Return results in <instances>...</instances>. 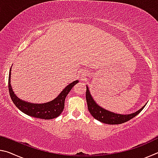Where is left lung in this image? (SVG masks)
Here are the masks:
<instances>
[{
  "label": "left lung",
  "instance_id": "obj_1",
  "mask_svg": "<svg viewBox=\"0 0 158 158\" xmlns=\"http://www.w3.org/2000/svg\"><path fill=\"white\" fill-rule=\"evenodd\" d=\"M85 98H86L88 109H89V111L93 117L96 120H98V121L103 123L109 125L121 124L130 121V119H132V118L135 117L137 115L139 114L146 106L145 105L140 109H139L138 111L130 114H120L111 112L101 107L100 105H98L97 102L94 100V99L93 98L90 93L89 89L88 88L87 85Z\"/></svg>",
  "mask_w": 158,
  "mask_h": 158
}]
</instances>
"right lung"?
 <instances>
[{
  "label": "right lung",
  "mask_w": 158,
  "mask_h": 158,
  "mask_svg": "<svg viewBox=\"0 0 158 158\" xmlns=\"http://www.w3.org/2000/svg\"><path fill=\"white\" fill-rule=\"evenodd\" d=\"M11 69L10 68L8 79V88L10 97L16 106L23 113L27 114L28 116L37 118L50 120L58 117L63 111L65 106V100L69 92L73 89V86L79 82L76 80L70 83L64 89L61 93L54 100L46 103L34 104L23 101L19 98L15 94L11 85Z\"/></svg>",
  "instance_id": "right-lung-1"
}]
</instances>
